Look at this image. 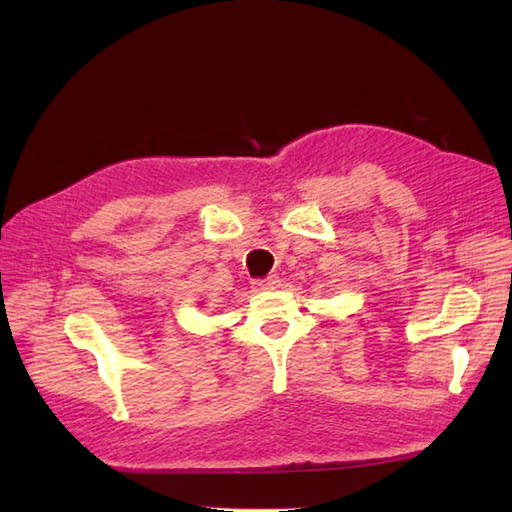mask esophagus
<instances>
[{
	"instance_id": "1",
	"label": "esophagus",
	"mask_w": 512,
	"mask_h": 512,
	"mask_svg": "<svg viewBox=\"0 0 512 512\" xmlns=\"http://www.w3.org/2000/svg\"><path fill=\"white\" fill-rule=\"evenodd\" d=\"M253 284H255L257 288H262V290H273V288H277V284H279V277L268 275V277H264V279H255Z\"/></svg>"
}]
</instances>
